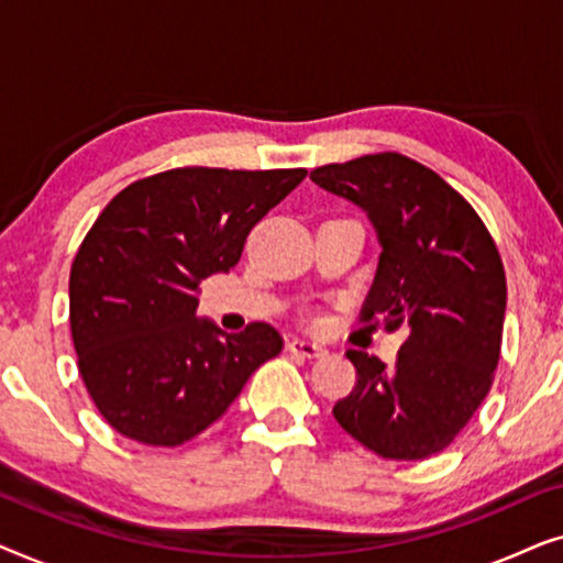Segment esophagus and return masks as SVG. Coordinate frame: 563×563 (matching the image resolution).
I'll list each match as a JSON object with an SVG mask.
<instances>
[{
	"mask_svg": "<svg viewBox=\"0 0 563 563\" xmlns=\"http://www.w3.org/2000/svg\"><path fill=\"white\" fill-rule=\"evenodd\" d=\"M289 353H295V356H302V358H322V356H328V349H322V345L312 343V341L295 338V341L289 343Z\"/></svg>",
	"mask_w": 563,
	"mask_h": 563,
	"instance_id": "34e87169",
	"label": "esophagus"
}]
</instances>
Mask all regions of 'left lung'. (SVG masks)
<instances>
[{
    "label": "left lung",
    "mask_w": 563,
    "mask_h": 563,
    "mask_svg": "<svg viewBox=\"0 0 563 563\" xmlns=\"http://www.w3.org/2000/svg\"><path fill=\"white\" fill-rule=\"evenodd\" d=\"M310 176L364 207L379 235L361 322L407 330L391 366L345 353L356 387L333 407L338 426L382 459L433 456L466 428L495 382L507 305L495 238L451 184L402 153H368Z\"/></svg>",
    "instance_id": "left-lung-1"
}]
</instances>
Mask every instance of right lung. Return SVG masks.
Segmentation results:
<instances>
[{
  "mask_svg": "<svg viewBox=\"0 0 563 563\" xmlns=\"http://www.w3.org/2000/svg\"><path fill=\"white\" fill-rule=\"evenodd\" d=\"M307 168L181 166L137 179L89 228L68 276L76 364L120 435L176 449L222 418L284 338L266 322L222 333L197 289L241 261L245 238Z\"/></svg>",
  "mask_w": 563,
  "mask_h": 563,
  "instance_id": "obj_1",
  "label": "right lung"
}]
</instances>
